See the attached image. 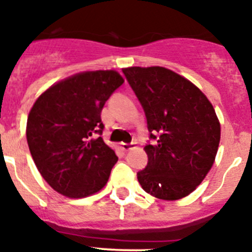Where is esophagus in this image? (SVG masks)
<instances>
[{
	"instance_id": "34e87169",
	"label": "esophagus",
	"mask_w": 252,
	"mask_h": 252,
	"mask_svg": "<svg viewBox=\"0 0 252 252\" xmlns=\"http://www.w3.org/2000/svg\"><path fill=\"white\" fill-rule=\"evenodd\" d=\"M135 145H136L135 142H131V144H125V142H121V144H120L121 149H122V150H125V151L131 150L132 148H135Z\"/></svg>"
}]
</instances>
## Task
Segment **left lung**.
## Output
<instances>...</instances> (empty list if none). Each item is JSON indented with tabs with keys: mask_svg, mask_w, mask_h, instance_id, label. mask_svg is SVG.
<instances>
[{
	"mask_svg": "<svg viewBox=\"0 0 252 252\" xmlns=\"http://www.w3.org/2000/svg\"><path fill=\"white\" fill-rule=\"evenodd\" d=\"M122 72L144 107L150 136L158 137L157 145L144 148L149 162L137 180L153 197L182 199L215 162L221 140L215 108L195 84L168 68L128 66Z\"/></svg>",
	"mask_w": 252,
	"mask_h": 252,
	"instance_id": "1",
	"label": "left lung"
}]
</instances>
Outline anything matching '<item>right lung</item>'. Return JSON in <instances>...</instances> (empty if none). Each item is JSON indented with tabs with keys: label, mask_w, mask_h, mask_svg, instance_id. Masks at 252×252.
I'll use <instances>...</instances> for the list:
<instances>
[{
	"label": "right lung",
	"mask_w": 252,
	"mask_h": 252,
	"mask_svg": "<svg viewBox=\"0 0 252 252\" xmlns=\"http://www.w3.org/2000/svg\"><path fill=\"white\" fill-rule=\"evenodd\" d=\"M125 82L116 70H87L57 82L31 107L26 139L35 165L55 192L86 198L107 184L119 158L101 136V112Z\"/></svg>",
	"instance_id": "right-lung-1"
}]
</instances>
